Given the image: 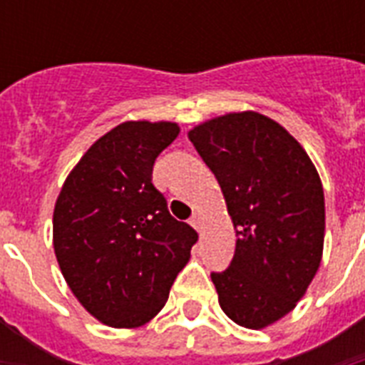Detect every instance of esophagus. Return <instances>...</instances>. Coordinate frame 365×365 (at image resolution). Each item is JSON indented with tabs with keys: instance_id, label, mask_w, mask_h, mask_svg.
<instances>
[{
	"instance_id": "esophagus-1",
	"label": "esophagus",
	"mask_w": 365,
	"mask_h": 365,
	"mask_svg": "<svg viewBox=\"0 0 365 365\" xmlns=\"http://www.w3.org/2000/svg\"><path fill=\"white\" fill-rule=\"evenodd\" d=\"M191 225H193L197 231H200V229H202V214H200V212H195L193 217H191Z\"/></svg>"
}]
</instances>
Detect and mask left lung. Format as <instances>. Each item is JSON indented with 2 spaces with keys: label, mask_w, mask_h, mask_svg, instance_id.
<instances>
[{
  "label": "left lung",
  "mask_w": 365,
  "mask_h": 365,
  "mask_svg": "<svg viewBox=\"0 0 365 365\" xmlns=\"http://www.w3.org/2000/svg\"><path fill=\"white\" fill-rule=\"evenodd\" d=\"M189 140L214 172L237 229L233 259L210 274L220 307L239 326L265 328L294 309L320 267V176L299 142L255 111L210 119Z\"/></svg>",
  "instance_id": "8db88e82"
}]
</instances>
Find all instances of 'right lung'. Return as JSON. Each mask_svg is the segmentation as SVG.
Masks as SVG:
<instances>
[{
    "mask_svg": "<svg viewBox=\"0 0 365 365\" xmlns=\"http://www.w3.org/2000/svg\"><path fill=\"white\" fill-rule=\"evenodd\" d=\"M176 123L126 121L96 140L66 178L53 216L54 254L100 322L138 328L165 307L199 235L170 216L151 182Z\"/></svg>",
    "mask_w": 365,
    "mask_h": 365,
    "instance_id": "right-lung-1",
    "label": "right lung"
}]
</instances>
